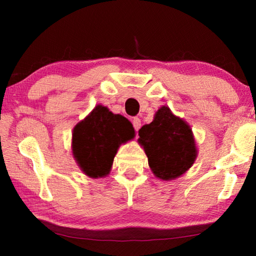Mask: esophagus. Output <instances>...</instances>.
I'll return each mask as SVG.
<instances>
[{
    "mask_svg": "<svg viewBox=\"0 0 256 256\" xmlns=\"http://www.w3.org/2000/svg\"><path fill=\"white\" fill-rule=\"evenodd\" d=\"M132 126H134V129L136 132L140 128H141V120H140L138 118H132Z\"/></svg>",
    "mask_w": 256,
    "mask_h": 256,
    "instance_id": "1",
    "label": "esophagus"
}]
</instances>
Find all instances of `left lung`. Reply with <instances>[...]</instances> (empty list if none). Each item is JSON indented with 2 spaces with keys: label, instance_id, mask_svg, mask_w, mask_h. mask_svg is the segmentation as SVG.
I'll use <instances>...</instances> for the list:
<instances>
[{
  "label": "left lung",
  "instance_id": "1",
  "mask_svg": "<svg viewBox=\"0 0 256 256\" xmlns=\"http://www.w3.org/2000/svg\"><path fill=\"white\" fill-rule=\"evenodd\" d=\"M154 174L163 180L180 177L194 164L197 149L186 122L174 116L169 107L157 110L152 124L138 130Z\"/></svg>",
  "mask_w": 256,
  "mask_h": 256
}]
</instances>
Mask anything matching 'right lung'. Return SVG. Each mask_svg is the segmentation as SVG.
<instances>
[{
    "mask_svg": "<svg viewBox=\"0 0 256 256\" xmlns=\"http://www.w3.org/2000/svg\"><path fill=\"white\" fill-rule=\"evenodd\" d=\"M134 135V128L124 116L96 106L73 129V155L87 176L104 177L110 174L121 143Z\"/></svg>",
    "mask_w": 256,
    "mask_h": 256,
    "instance_id": "obj_1",
    "label": "right lung"
}]
</instances>
